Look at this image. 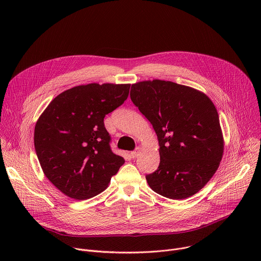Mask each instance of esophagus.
Here are the masks:
<instances>
[{
    "mask_svg": "<svg viewBox=\"0 0 261 261\" xmlns=\"http://www.w3.org/2000/svg\"><path fill=\"white\" fill-rule=\"evenodd\" d=\"M138 154H139V148H137L136 151H133V152H131V153H130V157L134 159V158H136V157L138 156Z\"/></svg>",
    "mask_w": 261,
    "mask_h": 261,
    "instance_id": "34e87169",
    "label": "esophagus"
}]
</instances>
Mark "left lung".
<instances>
[{"mask_svg":"<svg viewBox=\"0 0 261 261\" xmlns=\"http://www.w3.org/2000/svg\"><path fill=\"white\" fill-rule=\"evenodd\" d=\"M130 97L151 122L159 141L160 164L145 176L156 193L185 199L201 190L224 152L218 111L193 88L160 80L131 86Z\"/></svg>","mask_w":261,"mask_h":261,"instance_id":"8db88e82","label":"left lung"}]
</instances>
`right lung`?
Returning <instances> with one entry per match:
<instances>
[{
  "instance_id": "1",
  "label": "right lung",
  "mask_w": 261,
  "mask_h": 261,
  "mask_svg": "<svg viewBox=\"0 0 261 261\" xmlns=\"http://www.w3.org/2000/svg\"><path fill=\"white\" fill-rule=\"evenodd\" d=\"M129 89V84L74 87L58 95L37 121V157L45 176L68 197L98 195L125 163L110 150L104 118L124 103Z\"/></svg>"
}]
</instances>
